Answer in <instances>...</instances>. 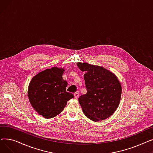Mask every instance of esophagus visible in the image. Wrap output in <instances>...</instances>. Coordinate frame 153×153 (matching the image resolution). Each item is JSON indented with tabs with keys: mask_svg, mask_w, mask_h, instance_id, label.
Instances as JSON below:
<instances>
[{
	"mask_svg": "<svg viewBox=\"0 0 153 153\" xmlns=\"http://www.w3.org/2000/svg\"><path fill=\"white\" fill-rule=\"evenodd\" d=\"M74 98H76V99H77V98H78L79 97V92H76V93H74Z\"/></svg>",
	"mask_w": 153,
	"mask_h": 153,
	"instance_id": "obj_1",
	"label": "esophagus"
}]
</instances>
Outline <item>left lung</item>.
<instances>
[{"label": "left lung", "instance_id": "1", "mask_svg": "<svg viewBox=\"0 0 153 153\" xmlns=\"http://www.w3.org/2000/svg\"><path fill=\"white\" fill-rule=\"evenodd\" d=\"M84 75L87 93L79 98L85 115L94 122L109 118L118 107L122 86L117 76L110 71L86 62H77Z\"/></svg>", "mask_w": 153, "mask_h": 153}]
</instances>
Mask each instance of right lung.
Segmentation results:
<instances>
[{
	"instance_id": "add662e5",
	"label": "right lung",
	"mask_w": 153,
	"mask_h": 153,
	"mask_svg": "<svg viewBox=\"0 0 153 153\" xmlns=\"http://www.w3.org/2000/svg\"><path fill=\"white\" fill-rule=\"evenodd\" d=\"M64 69L53 67L32 78L28 90L29 101L38 114L51 118L59 114L74 95L66 91L68 82L62 79Z\"/></svg>"
}]
</instances>
